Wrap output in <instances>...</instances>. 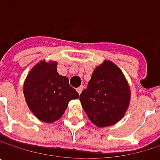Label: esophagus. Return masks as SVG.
I'll return each mask as SVG.
<instances>
[{
	"label": "esophagus",
	"instance_id": "obj_1",
	"mask_svg": "<svg viewBox=\"0 0 160 160\" xmlns=\"http://www.w3.org/2000/svg\"><path fill=\"white\" fill-rule=\"evenodd\" d=\"M82 90H83V86H80L79 88H77V92H79V94H80V93H81Z\"/></svg>",
	"mask_w": 160,
	"mask_h": 160
}]
</instances>
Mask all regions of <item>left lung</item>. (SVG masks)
<instances>
[{
    "instance_id": "8db88e82",
    "label": "left lung",
    "mask_w": 160,
    "mask_h": 160,
    "mask_svg": "<svg viewBox=\"0 0 160 160\" xmlns=\"http://www.w3.org/2000/svg\"><path fill=\"white\" fill-rule=\"evenodd\" d=\"M80 101L92 123L98 128L108 127L124 117L131 101V89L121 69L105 60L94 68Z\"/></svg>"
}]
</instances>
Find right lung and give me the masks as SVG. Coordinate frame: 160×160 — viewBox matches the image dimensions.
I'll use <instances>...</instances> for the list:
<instances>
[{
	"label": "right lung",
	"instance_id": "right-lung-1",
	"mask_svg": "<svg viewBox=\"0 0 160 160\" xmlns=\"http://www.w3.org/2000/svg\"><path fill=\"white\" fill-rule=\"evenodd\" d=\"M26 103L41 121L52 123L65 113L69 101L79 93L69 85L66 76L57 72V62L40 61L28 72L24 81Z\"/></svg>",
	"mask_w": 160,
	"mask_h": 160
}]
</instances>
